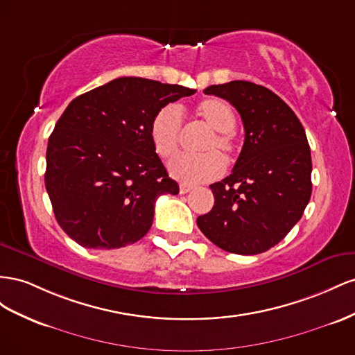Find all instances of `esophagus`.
Returning a JSON list of instances; mask_svg holds the SVG:
<instances>
[{
	"label": "esophagus",
	"instance_id": "obj_1",
	"mask_svg": "<svg viewBox=\"0 0 355 355\" xmlns=\"http://www.w3.org/2000/svg\"><path fill=\"white\" fill-rule=\"evenodd\" d=\"M193 189V186H189V184H180V193L181 195H186V193H189V191Z\"/></svg>",
	"mask_w": 355,
	"mask_h": 355
}]
</instances>
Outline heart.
Masks as SVG:
<instances>
[{"instance_id":"heart-1","label":"heart","mask_w":355,"mask_h":355,"mask_svg":"<svg viewBox=\"0 0 355 355\" xmlns=\"http://www.w3.org/2000/svg\"><path fill=\"white\" fill-rule=\"evenodd\" d=\"M196 114L204 123L212 129V135L202 144V155H181L169 162L172 177L189 184L207 183L218 178L226 168V160H232L236 155V141L232 130L236 126L235 111L220 98H208L196 105ZM181 132H183V114L177 105L168 104L157 110L151 119L150 138L156 153L168 159L178 150Z\"/></svg>"}]
</instances>
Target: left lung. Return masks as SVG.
Listing matches in <instances>:
<instances>
[{
	"label": "left lung",
	"mask_w": 355,
	"mask_h": 355,
	"mask_svg": "<svg viewBox=\"0 0 355 355\" xmlns=\"http://www.w3.org/2000/svg\"><path fill=\"white\" fill-rule=\"evenodd\" d=\"M204 92L238 110L245 139L232 174L209 186L214 207L198 217V227L221 250L260 254L286 238L311 199L305 129L284 101L260 85L235 80Z\"/></svg>",
	"instance_id": "1"
}]
</instances>
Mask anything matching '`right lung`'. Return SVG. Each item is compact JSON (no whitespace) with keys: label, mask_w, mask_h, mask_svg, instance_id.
Instances as JSON below:
<instances>
[{"label":"right lung","mask_w":355,"mask_h":355,"mask_svg":"<svg viewBox=\"0 0 355 355\" xmlns=\"http://www.w3.org/2000/svg\"><path fill=\"white\" fill-rule=\"evenodd\" d=\"M196 92L120 77L77 96L49 138L44 183L59 226L78 245L120 248L151 227L160 195H177L150 138L157 110Z\"/></svg>","instance_id":"right-lung-1"}]
</instances>
